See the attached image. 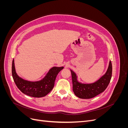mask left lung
Segmentation results:
<instances>
[{
	"mask_svg": "<svg viewBox=\"0 0 128 128\" xmlns=\"http://www.w3.org/2000/svg\"><path fill=\"white\" fill-rule=\"evenodd\" d=\"M72 89L75 94L81 99H90L101 94L106 90L109 84L112 75V64L110 61L107 70L98 80L92 84H82L77 82L74 72L71 70Z\"/></svg>",
	"mask_w": 128,
	"mask_h": 128,
	"instance_id": "left-lung-1",
	"label": "left lung"
}]
</instances>
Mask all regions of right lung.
Returning a JSON list of instances; mask_svg holds the SVG:
<instances>
[{
	"mask_svg": "<svg viewBox=\"0 0 128 128\" xmlns=\"http://www.w3.org/2000/svg\"><path fill=\"white\" fill-rule=\"evenodd\" d=\"M63 68V67H54L50 69L42 80L37 82H30L22 79L16 74L13 59L12 74L15 84L22 93L32 97L40 98L47 95L52 90L56 76Z\"/></svg>",
	"mask_w": 128,
	"mask_h": 128,
	"instance_id": "right-lung-1",
	"label": "right lung"
}]
</instances>
